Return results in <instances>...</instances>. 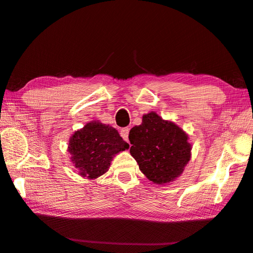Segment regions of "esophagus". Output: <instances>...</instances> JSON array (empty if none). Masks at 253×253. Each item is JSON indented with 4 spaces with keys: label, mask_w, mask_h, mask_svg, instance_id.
Here are the masks:
<instances>
[{
    "label": "esophagus",
    "mask_w": 253,
    "mask_h": 253,
    "mask_svg": "<svg viewBox=\"0 0 253 253\" xmlns=\"http://www.w3.org/2000/svg\"><path fill=\"white\" fill-rule=\"evenodd\" d=\"M128 132H129V128H128V127L121 128V131H120L121 137H122V138H124V140H126V141L128 140Z\"/></svg>",
    "instance_id": "obj_1"
}]
</instances>
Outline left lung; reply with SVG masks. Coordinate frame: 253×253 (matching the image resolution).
Segmentation results:
<instances>
[{
	"mask_svg": "<svg viewBox=\"0 0 253 253\" xmlns=\"http://www.w3.org/2000/svg\"><path fill=\"white\" fill-rule=\"evenodd\" d=\"M129 153L151 181L163 185L181 174L191 156L187 134L154 112L143 115L142 124L128 134Z\"/></svg>",
	"mask_w": 253,
	"mask_h": 253,
	"instance_id": "8db88e82",
	"label": "left lung"
}]
</instances>
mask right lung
<instances>
[{
	"label": "right lung",
	"instance_id": "right-lung-1",
	"mask_svg": "<svg viewBox=\"0 0 253 253\" xmlns=\"http://www.w3.org/2000/svg\"><path fill=\"white\" fill-rule=\"evenodd\" d=\"M128 149L117 129L99 121L89 122L75 132L68 143L75 167L80 175L93 179L108 171L115 154Z\"/></svg>",
	"mask_w": 253,
	"mask_h": 253
}]
</instances>
